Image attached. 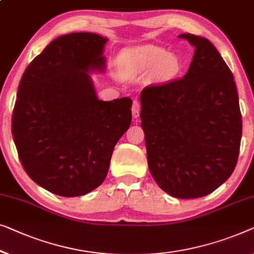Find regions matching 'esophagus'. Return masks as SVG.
Masks as SVG:
<instances>
[{
  "instance_id": "obj_1",
  "label": "esophagus",
  "mask_w": 254,
  "mask_h": 254,
  "mask_svg": "<svg viewBox=\"0 0 254 254\" xmlns=\"http://www.w3.org/2000/svg\"><path fill=\"white\" fill-rule=\"evenodd\" d=\"M139 111H141V103L138 100H134L133 106H131V115H133V118H138Z\"/></svg>"
}]
</instances>
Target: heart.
Returning a JSON list of instances; mask_svg holds the SVG:
<instances>
[{"mask_svg": "<svg viewBox=\"0 0 254 254\" xmlns=\"http://www.w3.org/2000/svg\"><path fill=\"white\" fill-rule=\"evenodd\" d=\"M128 64L136 68L156 69L163 67L168 73L174 72L178 68V62L166 50L157 47H148L127 57Z\"/></svg>", "mask_w": 254, "mask_h": 254, "instance_id": "obj_1", "label": "heart"}]
</instances>
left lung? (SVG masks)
I'll return each mask as SVG.
<instances>
[{
	"label": "left lung",
	"mask_w": 254,
	"mask_h": 254,
	"mask_svg": "<svg viewBox=\"0 0 254 254\" xmlns=\"http://www.w3.org/2000/svg\"><path fill=\"white\" fill-rule=\"evenodd\" d=\"M194 48L183 78L141 91V126L149 170L176 198H199L236 167L242 115L234 75L207 39L179 35Z\"/></svg>",
	"instance_id": "1"
}]
</instances>
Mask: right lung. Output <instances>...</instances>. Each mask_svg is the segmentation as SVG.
Segmentation results:
<instances>
[{
	"label": "right lung",
	"mask_w": 254,
	"mask_h": 254,
	"mask_svg": "<svg viewBox=\"0 0 254 254\" xmlns=\"http://www.w3.org/2000/svg\"><path fill=\"white\" fill-rule=\"evenodd\" d=\"M106 41L87 32L55 39L18 87L11 127L20 163L33 181L58 196H82L101 186L130 126V98L98 100L88 74L104 71Z\"/></svg>",
	"instance_id": "right-lung-1"
}]
</instances>
